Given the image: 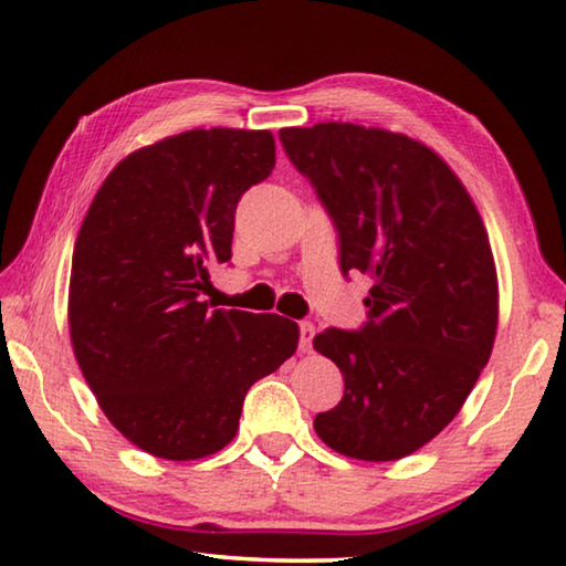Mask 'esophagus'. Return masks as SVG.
<instances>
[{
	"mask_svg": "<svg viewBox=\"0 0 566 566\" xmlns=\"http://www.w3.org/2000/svg\"><path fill=\"white\" fill-rule=\"evenodd\" d=\"M312 339H314V324L312 322H302L300 324V349L302 352H312Z\"/></svg>",
	"mask_w": 566,
	"mask_h": 566,
	"instance_id": "esophagus-1",
	"label": "esophagus"
}]
</instances>
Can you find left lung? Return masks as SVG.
<instances>
[{
	"instance_id": "1",
	"label": "left lung",
	"mask_w": 566,
	"mask_h": 566,
	"mask_svg": "<svg viewBox=\"0 0 566 566\" xmlns=\"http://www.w3.org/2000/svg\"><path fill=\"white\" fill-rule=\"evenodd\" d=\"M280 139L337 229L342 274L371 282L359 329L314 337L344 377L314 432L364 462L401 459L457 417L490 361V237L454 171L405 134L327 122Z\"/></svg>"
}]
</instances>
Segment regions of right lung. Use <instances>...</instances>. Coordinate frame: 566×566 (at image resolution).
<instances>
[{"mask_svg": "<svg viewBox=\"0 0 566 566\" xmlns=\"http://www.w3.org/2000/svg\"><path fill=\"white\" fill-rule=\"evenodd\" d=\"M274 169V137L191 129L122 159L72 256L74 357L119 432L187 462L232 442L249 387L290 359L280 314L209 310V266L232 260L239 199Z\"/></svg>", "mask_w": 566, "mask_h": 566, "instance_id": "obj_1", "label": "right lung"}]
</instances>
